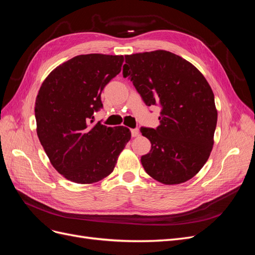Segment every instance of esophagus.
Segmentation results:
<instances>
[{"label":"esophagus","instance_id":"1","mask_svg":"<svg viewBox=\"0 0 255 255\" xmlns=\"http://www.w3.org/2000/svg\"><path fill=\"white\" fill-rule=\"evenodd\" d=\"M130 133H132L133 137H137V136H139V129H138V128H133L132 130H130Z\"/></svg>","mask_w":255,"mask_h":255}]
</instances>
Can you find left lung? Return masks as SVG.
I'll list each match as a JSON object with an SVG mask.
<instances>
[{
    "label": "left lung",
    "mask_w": 255,
    "mask_h": 255,
    "mask_svg": "<svg viewBox=\"0 0 255 255\" xmlns=\"http://www.w3.org/2000/svg\"><path fill=\"white\" fill-rule=\"evenodd\" d=\"M123 76L145 105L161 109L159 126L140 129L151 141L150 152L141 156L145 172L166 185L190 180L214 144L218 114L210 84L189 61L164 50L126 55Z\"/></svg>",
    "instance_id": "obj_1"
}]
</instances>
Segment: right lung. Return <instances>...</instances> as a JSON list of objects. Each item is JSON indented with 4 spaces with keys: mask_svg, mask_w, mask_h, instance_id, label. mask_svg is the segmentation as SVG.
Masks as SVG:
<instances>
[{
    "mask_svg": "<svg viewBox=\"0 0 255 255\" xmlns=\"http://www.w3.org/2000/svg\"><path fill=\"white\" fill-rule=\"evenodd\" d=\"M122 55L86 54L47 76L35 103L37 135L52 166L67 180L92 184L110 175L130 139L126 127L94 122L101 92L121 71Z\"/></svg>",
    "mask_w": 255,
    "mask_h": 255,
    "instance_id": "1",
    "label": "right lung"
}]
</instances>
